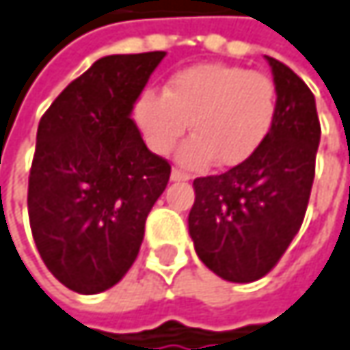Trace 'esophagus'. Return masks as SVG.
I'll use <instances>...</instances> for the list:
<instances>
[{
  "mask_svg": "<svg viewBox=\"0 0 350 350\" xmlns=\"http://www.w3.org/2000/svg\"><path fill=\"white\" fill-rule=\"evenodd\" d=\"M170 178H172L174 182H186V180H190V174H186V172H182V170L174 168V170H172V174H170Z\"/></svg>",
  "mask_w": 350,
  "mask_h": 350,
  "instance_id": "34e87169",
  "label": "esophagus"
}]
</instances>
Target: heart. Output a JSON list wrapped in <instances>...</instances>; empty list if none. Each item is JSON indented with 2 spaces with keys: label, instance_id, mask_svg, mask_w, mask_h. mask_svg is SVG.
Returning <instances> with one entry per match:
<instances>
[{
  "label": "heart",
  "instance_id": "1",
  "mask_svg": "<svg viewBox=\"0 0 350 350\" xmlns=\"http://www.w3.org/2000/svg\"><path fill=\"white\" fill-rule=\"evenodd\" d=\"M278 117V91L269 77L235 64L204 62L178 70L162 93L146 91L135 119L152 152L164 156L186 133L178 162L202 168L215 160L233 168L249 160L269 137Z\"/></svg>",
  "mask_w": 350,
  "mask_h": 350
}]
</instances>
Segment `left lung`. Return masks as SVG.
<instances>
[{
	"label": "left lung",
	"instance_id": "1",
	"mask_svg": "<svg viewBox=\"0 0 350 350\" xmlns=\"http://www.w3.org/2000/svg\"><path fill=\"white\" fill-rule=\"evenodd\" d=\"M278 91V117L265 144L225 174L194 180L188 231L200 261L219 278H263L302 227L312 182L320 121L306 83L265 56Z\"/></svg>",
	"mask_w": 350,
	"mask_h": 350
}]
</instances>
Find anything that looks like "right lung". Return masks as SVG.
<instances>
[{"label":"right lung","mask_w":350,"mask_h":350,"mask_svg":"<svg viewBox=\"0 0 350 350\" xmlns=\"http://www.w3.org/2000/svg\"><path fill=\"white\" fill-rule=\"evenodd\" d=\"M166 52L111 54L42 115L28 182L38 253L68 290L99 294L133 265L146 219L170 180L131 111Z\"/></svg>","instance_id":"1"}]
</instances>
